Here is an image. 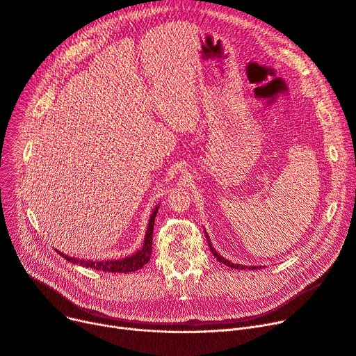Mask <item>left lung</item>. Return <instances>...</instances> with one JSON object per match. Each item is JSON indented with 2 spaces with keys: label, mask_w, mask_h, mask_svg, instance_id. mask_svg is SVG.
Wrapping results in <instances>:
<instances>
[{
  "label": "left lung",
  "mask_w": 356,
  "mask_h": 356,
  "mask_svg": "<svg viewBox=\"0 0 356 356\" xmlns=\"http://www.w3.org/2000/svg\"><path fill=\"white\" fill-rule=\"evenodd\" d=\"M204 234H207V231H204ZM207 239H208V245H209V250L212 251V254L216 257V259L219 261V263H222L223 266H227V267H231V268H238V270H245L247 267H244V266H241V264H234V263H231V261H228L227 258H223V257H220L218 252H216V250L212 247V244H211V239H209V236H208V234H207ZM257 268H259V267H250V270H257Z\"/></svg>",
  "instance_id": "obj_1"
}]
</instances>
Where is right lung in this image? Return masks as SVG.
Masks as SVG:
<instances>
[{"label":"right lung","mask_w":356,"mask_h":356,"mask_svg":"<svg viewBox=\"0 0 356 356\" xmlns=\"http://www.w3.org/2000/svg\"><path fill=\"white\" fill-rule=\"evenodd\" d=\"M157 211H159V207L153 211L152 216H149L148 228H147L145 238H144V245L134 255L125 257L122 259L93 261V259H79V258L67 257V255H65V254H62L59 251H58V254H60L65 259L70 261V263L79 264V266L86 267V268L101 270V271H106V273H133V271H137V270L143 268L149 261V257H152V250H153V228H154V219H156Z\"/></svg>","instance_id":"right-lung-1"}]
</instances>
